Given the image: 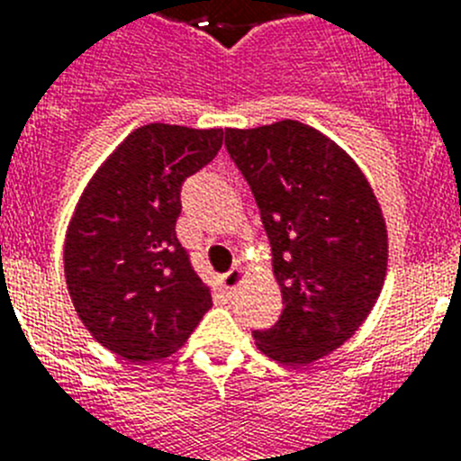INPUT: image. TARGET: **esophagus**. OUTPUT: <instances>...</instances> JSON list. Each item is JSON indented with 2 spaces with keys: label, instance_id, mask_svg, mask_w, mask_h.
Masks as SVG:
<instances>
[{
  "label": "esophagus",
  "instance_id": "esophagus-1",
  "mask_svg": "<svg viewBox=\"0 0 461 461\" xmlns=\"http://www.w3.org/2000/svg\"><path fill=\"white\" fill-rule=\"evenodd\" d=\"M242 281H244V270L240 266H235L233 270H228L226 275H223V286H226L228 291H235Z\"/></svg>",
  "mask_w": 461,
  "mask_h": 461
}]
</instances>
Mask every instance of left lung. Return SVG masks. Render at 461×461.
<instances>
[{
	"instance_id": "8db88e82",
	"label": "left lung",
	"mask_w": 461,
	"mask_h": 461,
	"mask_svg": "<svg viewBox=\"0 0 461 461\" xmlns=\"http://www.w3.org/2000/svg\"><path fill=\"white\" fill-rule=\"evenodd\" d=\"M272 244L284 312L256 346L272 360L307 365L335 351L367 319L388 266L376 195L344 149L300 122L228 129Z\"/></svg>"
}]
</instances>
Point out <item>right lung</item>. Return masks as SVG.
Here are the masks:
<instances>
[{
	"label": "right lung",
	"mask_w": 461,
	"mask_h": 461,
	"mask_svg": "<svg viewBox=\"0 0 461 461\" xmlns=\"http://www.w3.org/2000/svg\"><path fill=\"white\" fill-rule=\"evenodd\" d=\"M221 140V129L140 126L94 175L68 223L73 307L94 339L126 360L168 357L212 307L175 223L182 185Z\"/></svg>",
	"instance_id": "add662e5"
}]
</instances>
